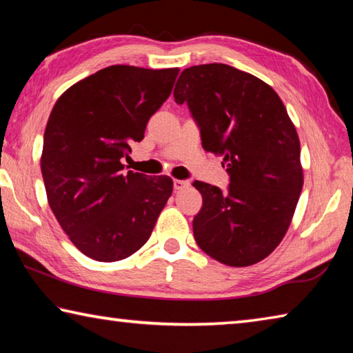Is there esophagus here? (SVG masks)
I'll return each mask as SVG.
<instances>
[{
    "label": "esophagus",
    "instance_id": "34e87169",
    "mask_svg": "<svg viewBox=\"0 0 353 353\" xmlns=\"http://www.w3.org/2000/svg\"><path fill=\"white\" fill-rule=\"evenodd\" d=\"M187 187H190V182L188 181H179V179H176V181H174V190L176 191L185 190Z\"/></svg>",
    "mask_w": 353,
    "mask_h": 353
}]
</instances>
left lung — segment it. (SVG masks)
Wrapping results in <instances>:
<instances>
[{
    "instance_id": "1",
    "label": "left lung",
    "mask_w": 353,
    "mask_h": 353,
    "mask_svg": "<svg viewBox=\"0 0 353 353\" xmlns=\"http://www.w3.org/2000/svg\"><path fill=\"white\" fill-rule=\"evenodd\" d=\"M199 124L202 148L223 155L227 193L196 181L198 246L227 266L266 259L288 230L303 185L301 143L282 99L259 77L225 63L185 68L174 88Z\"/></svg>"
}]
</instances>
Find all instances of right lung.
<instances>
[{
	"instance_id": "obj_1",
	"label": "right lung",
	"mask_w": 353,
	"mask_h": 353,
	"mask_svg": "<svg viewBox=\"0 0 353 353\" xmlns=\"http://www.w3.org/2000/svg\"><path fill=\"white\" fill-rule=\"evenodd\" d=\"M179 68L112 65L61 94L48 119L40 157L48 204L71 243L97 261L135 254L172 193L168 176L124 171L171 94Z\"/></svg>"
}]
</instances>
